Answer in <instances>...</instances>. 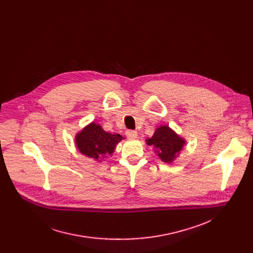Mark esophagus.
<instances>
[{
	"instance_id": "1",
	"label": "esophagus",
	"mask_w": 253,
	"mask_h": 253,
	"mask_svg": "<svg viewBox=\"0 0 253 253\" xmlns=\"http://www.w3.org/2000/svg\"><path fill=\"white\" fill-rule=\"evenodd\" d=\"M126 134L129 139H136L137 138V132L135 130H126Z\"/></svg>"
}]
</instances>
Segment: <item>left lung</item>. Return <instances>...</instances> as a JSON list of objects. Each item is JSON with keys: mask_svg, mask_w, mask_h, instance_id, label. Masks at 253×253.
Returning <instances> with one entry per match:
<instances>
[{"mask_svg": "<svg viewBox=\"0 0 253 253\" xmlns=\"http://www.w3.org/2000/svg\"><path fill=\"white\" fill-rule=\"evenodd\" d=\"M146 143L154 147L161 161L171 164L179 156L186 141L169 126H161L151 138L146 139Z\"/></svg>", "mask_w": 253, "mask_h": 253, "instance_id": "obj_1", "label": "left lung"}]
</instances>
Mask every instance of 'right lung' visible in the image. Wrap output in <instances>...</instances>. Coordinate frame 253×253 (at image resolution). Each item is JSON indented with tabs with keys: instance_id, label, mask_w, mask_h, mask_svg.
<instances>
[{
	"instance_id": "add662e5",
	"label": "right lung",
	"mask_w": 253,
	"mask_h": 253,
	"mask_svg": "<svg viewBox=\"0 0 253 253\" xmlns=\"http://www.w3.org/2000/svg\"><path fill=\"white\" fill-rule=\"evenodd\" d=\"M125 139L119 133H110L94 122L84 126L75 136V143L78 150L84 156L101 162L108 156H112L117 144Z\"/></svg>"
}]
</instances>
